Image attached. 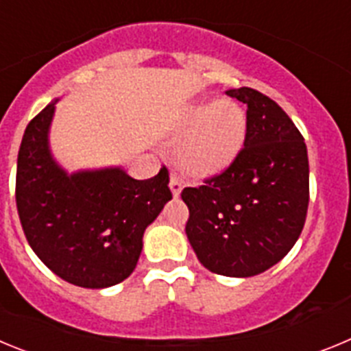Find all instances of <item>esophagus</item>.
I'll use <instances>...</instances> for the list:
<instances>
[{
    "label": "esophagus",
    "mask_w": 351,
    "mask_h": 351,
    "mask_svg": "<svg viewBox=\"0 0 351 351\" xmlns=\"http://www.w3.org/2000/svg\"><path fill=\"white\" fill-rule=\"evenodd\" d=\"M170 190H172L173 197H179V195H181V191H182L181 179L176 178V176H172V178H170Z\"/></svg>",
    "instance_id": "obj_1"
}]
</instances>
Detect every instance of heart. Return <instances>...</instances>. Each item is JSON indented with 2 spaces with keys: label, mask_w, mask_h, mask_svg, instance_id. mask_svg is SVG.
Segmentation results:
<instances>
[{
  "label": "heart",
  "mask_w": 351,
  "mask_h": 351,
  "mask_svg": "<svg viewBox=\"0 0 351 351\" xmlns=\"http://www.w3.org/2000/svg\"><path fill=\"white\" fill-rule=\"evenodd\" d=\"M178 133L184 135L176 153L179 167L197 178L216 176L243 151L247 116L235 101L198 100L184 110Z\"/></svg>",
  "instance_id": "obj_1"
}]
</instances>
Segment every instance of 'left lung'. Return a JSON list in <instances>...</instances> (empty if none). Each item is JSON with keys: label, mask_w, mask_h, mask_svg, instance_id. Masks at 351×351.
<instances>
[{"label": "left lung", "mask_w": 351, "mask_h": 351, "mask_svg": "<svg viewBox=\"0 0 351 351\" xmlns=\"http://www.w3.org/2000/svg\"><path fill=\"white\" fill-rule=\"evenodd\" d=\"M247 105L244 147L223 173L184 188L186 235L204 267L251 278L285 258L297 243L309 204L304 137L283 108L256 89H228Z\"/></svg>", "instance_id": "1"}]
</instances>
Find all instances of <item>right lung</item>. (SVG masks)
I'll return each mask as SVG.
<instances>
[{"instance_id":"add662e5","label":"right lung","mask_w":351,"mask_h":351,"mask_svg":"<svg viewBox=\"0 0 351 351\" xmlns=\"http://www.w3.org/2000/svg\"><path fill=\"white\" fill-rule=\"evenodd\" d=\"M56 98L31 119L17 158L15 200L27 243L61 280L107 288L137 267L144 232L172 198L169 172L130 178L121 167L68 173L49 145Z\"/></svg>"}]
</instances>
